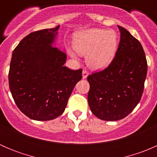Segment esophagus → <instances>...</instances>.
<instances>
[{"mask_svg": "<svg viewBox=\"0 0 157 157\" xmlns=\"http://www.w3.org/2000/svg\"><path fill=\"white\" fill-rule=\"evenodd\" d=\"M88 75H89V73L87 71H83V72H82V77H83V79H86V77H88Z\"/></svg>", "mask_w": 157, "mask_h": 157, "instance_id": "obj_1", "label": "esophagus"}]
</instances>
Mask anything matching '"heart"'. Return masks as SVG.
Masks as SVG:
<instances>
[{
  "label": "heart",
  "mask_w": 157,
  "mask_h": 157,
  "mask_svg": "<svg viewBox=\"0 0 157 157\" xmlns=\"http://www.w3.org/2000/svg\"><path fill=\"white\" fill-rule=\"evenodd\" d=\"M74 49L80 55H86L88 66L94 70L107 67L115 58L118 47V37L113 30L90 29L81 31L74 38ZM71 58H77L72 51Z\"/></svg>",
  "instance_id": "obj_1"
}]
</instances>
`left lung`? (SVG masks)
<instances>
[{
    "instance_id": "left-lung-1",
    "label": "left lung",
    "mask_w": 157,
    "mask_h": 157,
    "mask_svg": "<svg viewBox=\"0 0 157 157\" xmlns=\"http://www.w3.org/2000/svg\"><path fill=\"white\" fill-rule=\"evenodd\" d=\"M121 33L116 55L104 71L89 75L88 102L91 112L101 120L125 118L141 99L147 63L141 44L127 29Z\"/></svg>"
}]
</instances>
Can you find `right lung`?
<instances>
[{
    "label": "right lung",
    "instance_id": "obj_1",
    "mask_svg": "<svg viewBox=\"0 0 157 157\" xmlns=\"http://www.w3.org/2000/svg\"><path fill=\"white\" fill-rule=\"evenodd\" d=\"M59 26L31 33L12 54L10 93L19 109L33 120L49 121L60 116L82 79V70L64 66L65 52L54 46Z\"/></svg>",
    "mask_w": 157,
    "mask_h": 157
}]
</instances>
